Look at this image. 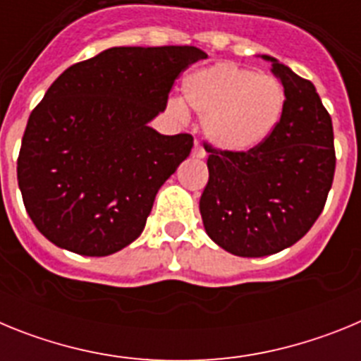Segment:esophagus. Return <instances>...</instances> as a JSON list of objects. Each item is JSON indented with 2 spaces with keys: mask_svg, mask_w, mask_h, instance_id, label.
<instances>
[{
  "mask_svg": "<svg viewBox=\"0 0 361 361\" xmlns=\"http://www.w3.org/2000/svg\"><path fill=\"white\" fill-rule=\"evenodd\" d=\"M193 157H199V159L206 157V149L202 148L200 142H195V146H193Z\"/></svg>",
  "mask_w": 361,
  "mask_h": 361,
  "instance_id": "obj_1",
  "label": "esophagus"
}]
</instances>
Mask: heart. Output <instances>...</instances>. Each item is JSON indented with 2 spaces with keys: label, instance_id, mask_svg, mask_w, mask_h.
Masks as SVG:
<instances>
[{
  "label": "heart",
  "instance_id": "1",
  "mask_svg": "<svg viewBox=\"0 0 361 361\" xmlns=\"http://www.w3.org/2000/svg\"><path fill=\"white\" fill-rule=\"evenodd\" d=\"M184 97L206 119L209 141L229 152H250L279 126L286 92L279 79L235 63H216L193 72L184 82ZM183 114V106L175 104Z\"/></svg>",
  "mask_w": 361,
  "mask_h": 361
}]
</instances>
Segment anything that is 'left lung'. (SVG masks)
I'll return each instance as SVG.
<instances>
[{
  "label": "left lung",
  "instance_id": "left-lung-1",
  "mask_svg": "<svg viewBox=\"0 0 361 361\" xmlns=\"http://www.w3.org/2000/svg\"><path fill=\"white\" fill-rule=\"evenodd\" d=\"M286 92L275 132L250 152L204 142L209 178L200 197L204 228L237 257L286 250L312 228L333 186L336 153L333 121L317 88L264 56Z\"/></svg>",
  "mask_w": 361,
  "mask_h": 361
}]
</instances>
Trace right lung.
Masks as SVG:
<instances>
[{
  "instance_id": "1",
  "label": "right lung",
  "mask_w": 361,
  "mask_h": 361,
  "mask_svg": "<svg viewBox=\"0 0 361 361\" xmlns=\"http://www.w3.org/2000/svg\"><path fill=\"white\" fill-rule=\"evenodd\" d=\"M204 57L188 44L114 47L52 82L18 157L25 208L52 244L106 257L141 235L159 188L193 148L190 133L161 135L148 123Z\"/></svg>"
}]
</instances>
